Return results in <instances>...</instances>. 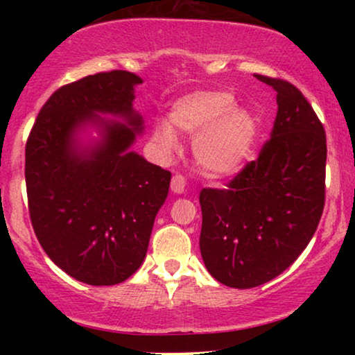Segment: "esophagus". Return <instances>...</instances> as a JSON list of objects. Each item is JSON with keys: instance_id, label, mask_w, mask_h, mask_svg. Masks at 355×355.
Returning <instances> with one entry per match:
<instances>
[{"instance_id": "esophagus-1", "label": "esophagus", "mask_w": 355, "mask_h": 355, "mask_svg": "<svg viewBox=\"0 0 355 355\" xmlns=\"http://www.w3.org/2000/svg\"><path fill=\"white\" fill-rule=\"evenodd\" d=\"M171 191L174 193H184V191H186V179H184L181 174H176V176H173Z\"/></svg>"}]
</instances>
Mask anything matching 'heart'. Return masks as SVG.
Here are the masks:
<instances>
[{"label": "heart", "instance_id": "obj_1", "mask_svg": "<svg viewBox=\"0 0 355 355\" xmlns=\"http://www.w3.org/2000/svg\"><path fill=\"white\" fill-rule=\"evenodd\" d=\"M176 132L193 135V159L203 173L230 176L250 162L259 123L227 92L203 90L181 96L171 105L168 121L153 124L152 139L163 157H171L178 150Z\"/></svg>", "mask_w": 355, "mask_h": 355}]
</instances>
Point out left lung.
<instances>
[{"label":"left lung","instance_id":"1","mask_svg":"<svg viewBox=\"0 0 355 355\" xmlns=\"http://www.w3.org/2000/svg\"><path fill=\"white\" fill-rule=\"evenodd\" d=\"M276 90L271 139L227 189L200 192V254L225 286L268 283L297 260L324 207L327 135L305 96L289 82L257 76Z\"/></svg>","mask_w":355,"mask_h":355}]
</instances>
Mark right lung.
Listing matches in <instances>:
<instances>
[{
	"label": "right lung",
	"instance_id": "right-lung-1",
	"mask_svg": "<svg viewBox=\"0 0 355 355\" xmlns=\"http://www.w3.org/2000/svg\"><path fill=\"white\" fill-rule=\"evenodd\" d=\"M139 76L100 72L53 94L28 135L26 184L33 231L62 271L92 286L134 275L147 255L171 173L132 145ZM99 134L91 137V130Z\"/></svg>",
	"mask_w": 355,
	"mask_h": 355
}]
</instances>
